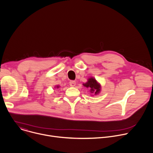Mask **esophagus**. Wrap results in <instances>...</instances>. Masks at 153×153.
<instances>
[{
	"label": "esophagus",
	"mask_w": 153,
	"mask_h": 153,
	"mask_svg": "<svg viewBox=\"0 0 153 153\" xmlns=\"http://www.w3.org/2000/svg\"><path fill=\"white\" fill-rule=\"evenodd\" d=\"M69 83L71 86H74L76 85V82L74 80H70Z\"/></svg>",
	"instance_id": "esophagus-1"
}]
</instances>
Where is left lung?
Segmentation results:
<instances>
[{
    "label": "left lung",
    "mask_w": 153,
    "mask_h": 153,
    "mask_svg": "<svg viewBox=\"0 0 153 153\" xmlns=\"http://www.w3.org/2000/svg\"><path fill=\"white\" fill-rule=\"evenodd\" d=\"M84 86L90 89L91 93L94 92L95 94H97L100 91V85L97 82L95 79L91 77L88 80V82L83 84Z\"/></svg>",
    "instance_id": "1"
}]
</instances>
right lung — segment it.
Listing matches in <instances>:
<instances>
[{"label":"right lung","mask_w":153,"mask_h":153,"mask_svg":"<svg viewBox=\"0 0 153 153\" xmlns=\"http://www.w3.org/2000/svg\"><path fill=\"white\" fill-rule=\"evenodd\" d=\"M59 86H57V88H59Z\"/></svg>","instance_id":"right-lung-1"}]
</instances>
